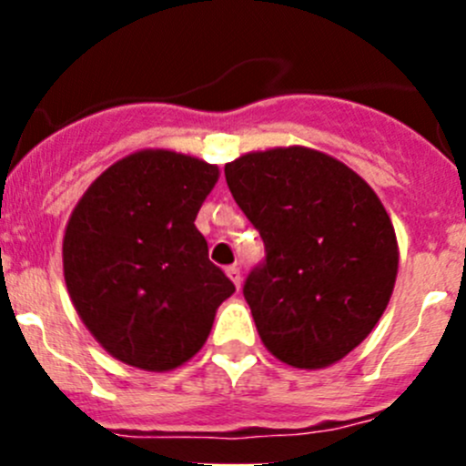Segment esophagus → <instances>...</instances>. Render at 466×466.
<instances>
[{"mask_svg": "<svg viewBox=\"0 0 466 466\" xmlns=\"http://www.w3.org/2000/svg\"><path fill=\"white\" fill-rule=\"evenodd\" d=\"M225 272H228V277H229V279L234 281V286H237V289H241V284H243L241 270H238L237 266H229V268H225Z\"/></svg>", "mask_w": 466, "mask_h": 466, "instance_id": "esophagus-1", "label": "esophagus"}]
</instances>
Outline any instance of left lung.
<instances>
[{
  "instance_id": "8db88e82",
  "label": "left lung",
  "mask_w": 466,
  "mask_h": 466,
  "mask_svg": "<svg viewBox=\"0 0 466 466\" xmlns=\"http://www.w3.org/2000/svg\"><path fill=\"white\" fill-rule=\"evenodd\" d=\"M225 180L266 246L243 286L266 350L299 370L345 359L377 327L397 279V234L379 196L307 146L241 155Z\"/></svg>"
}]
</instances>
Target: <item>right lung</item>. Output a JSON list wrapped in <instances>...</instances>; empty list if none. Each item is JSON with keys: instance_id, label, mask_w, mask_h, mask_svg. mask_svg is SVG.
Instances as JSON below:
<instances>
[{"instance_id": "1", "label": "right lung", "mask_w": 466, "mask_h": 466, "mask_svg": "<svg viewBox=\"0 0 466 466\" xmlns=\"http://www.w3.org/2000/svg\"><path fill=\"white\" fill-rule=\"evenodd\" d=\"M218 167L146 148L89 185L63 238V272L78 318L116 360L168 372L203 350L234 284L209 261L194 225Z\"/></svg>"}]
</instances>
